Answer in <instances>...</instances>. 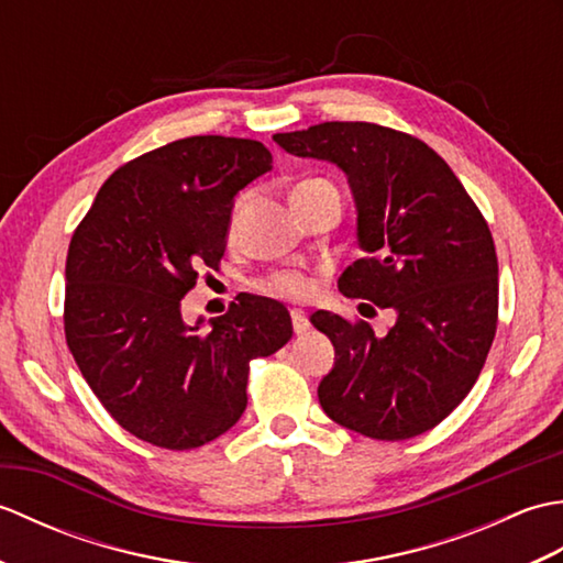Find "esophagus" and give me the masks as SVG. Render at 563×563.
Listing matches in <instances>:
<instances>
[{
    "instance_id": "esophagus-1",
    "label": "esophagus",
    "mask_w": 563,
    "mask_h": 563,
    "mask_svg": "<svg viewBox=\"0 0 563 563\" xmlns=\"http://www.w3.org/2000/svg\"><path fill=\"white\" fill-rule=\"evenodd\" d=\"M292 329L297 336H302V333L309 331V319L305 317V312H300V309H292Z\"/></svg>"
}]
</instances>
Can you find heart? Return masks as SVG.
Wrapping results in <instances>:
<instances>
[{
  "label": "heart",
  "instance_id": "1",
  "mask_svg": "<svg viewBox=\"0 0 563 563\" xmlns=\"http://www.w3.org/2000/svg\"><path fill=\"white\" fill-rule=\"evenodd\" d=\"M309 184H324L319 181V178H314V181H305L300 186H309ZM297 186V188H300ZM242 208H244V200L239 202L236 210H234V222L239 220V214H242ZM263 288H266L268 292L273 295H280V297H292V300H302V297H307L309 292H312V280L307 278L305 273H297V271H280V273H273L271 278L263 283Z\"/></svg>",
  "mask_w": 563,
  "mask_h": 563
}]
</instances>
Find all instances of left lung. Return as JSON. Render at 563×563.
I'll list each match as a JSON object with an SVG mask.
<instances>
[{
    "label": "left lung",
    "mask_w": 563,
    "mask_h": 563,
    "mask_svg": "<svg viewBox=\"0 0 563 563\" xmlns=\"http://www.w3.org/2000/svg\"><path fill=\"white\" fill-rule=\"evenodd\" d=\"M273 140L349 176L367 256L343 271L339 290L397 314L387 336L312 314L336 349L321 409L365 438L426 433L470 394L496 336L498 258L484 214L445 159L399 130L333 121Z\"/></svg>",
    "instance_id": "1"
}]
</instances>
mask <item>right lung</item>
Wrapping results in <instances>:
<instances>
[{
  "label": "right lung",
  "mask_w": 563,
  "mask_h": 563,
  "mask_svg": "<svg viewBox=\"0 0 563 563\" xmlns=\"http://www.w3.org/2000/svg\"><path fill=\"white\" fill-rule=\"evenodd\" d=\"M273 169L256 140L196 135L123 164L71 234L65 336L84 379L128 433L194 450L246 409L249 363L292 336L288 309L242 295L188 327L181 300L218 271L239 190Z\"/></svg>",
  "instance_id": "right-lung-1"
}]
</instances>
